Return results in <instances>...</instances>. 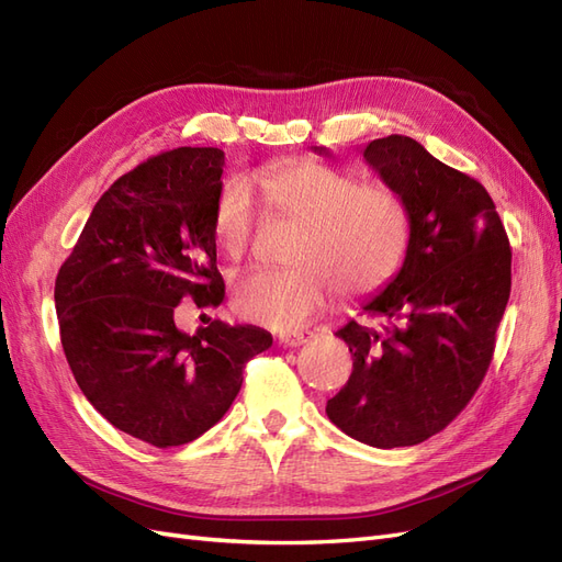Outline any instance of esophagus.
<instances>
[{
	"label": "esophagus",
	"instance_id": "esophagus-1",
	"mask_svg": "<svg viewBox=\"0 0 562 562\" xmlns=\"http://www.w3.org/2000/svg\"><path fill=\"white\" fill-rule=\"evenodd\" d=\"M304 342H310V333H293V335H281L279 337L281 347H302Z\"/></svg>",
	"mask_w": 562,
	"mask_h": 562
}]
</instances>
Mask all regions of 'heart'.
Here are the masks:
<instances>
[{
	"instance_id": "1",
	"label": "heart",
	"mask_w": 562,
	"mask_h": 562,
	"mask_svg": "<svg viewBox=\"0 0 562 562\" xmlns=\"http://www.w3.org/2000/svg\"><path fill=\"white\" fill-rule=\"evenodd\" d=\"M260 190L269 211L302 227L293 269H255L234 288V307L248 321L293 333L323 312L330 291L363 295L382 288L405 255L407 211L384 184L318 161L262 171ZM258 213L244 182H229L213 211V239L227 260L248 252Z\"/></svg>"
}]
</instances>
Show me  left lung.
<instances>
[{
	"mask_svg": "<svg viewBox=\"0 0 562 562\" xmlns=\"http://www.w3.org/2000/svg\"><path fill=\"white\" fill-rule=\"evenodd\" d=\"M363 159L405 203L411 236L398 274L363 304L382 330L349 321L335 333L353 370L326 413L347 436L389 450L446 429L481 386L512 295V248L485 187L417 140L378 138Z\"/></svg>",
	"mask_w": 562,
	"mask_h": 562,
	"instance_id": "obj_1",
	"label": "left lung"
}]
</instances>
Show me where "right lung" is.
I'll use <instances>...</instances> for the list:
<instances>
[{"mask_svg":"<svg viewBox=\"0 0 562 562\" xmlns=\"http://www.w3.org/2000/svg\"><path fill=\"white\" fill-rule=\"evenodd\" d=\"M225 151L178 147L98 199L56 277L60 342L83 396L112 427L155 448L184 446L220 422L271 335L211 321L187 335L173 312L190 295L217 307L213 211Z\"/></svg>","mask_w":562,"mask_h":562,"instance_id":"1","label":"right lung"}]
</instances>
